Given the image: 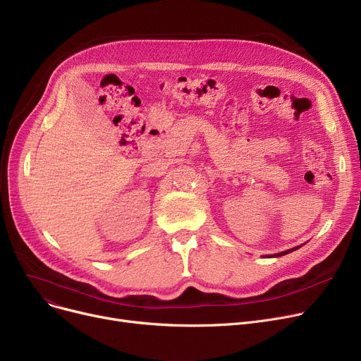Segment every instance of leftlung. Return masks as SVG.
Returning a JSON list of instances; mask_svg holds the SVG:
<instances>
[{"label": "left lung", "instance_id": "left-lung-1", "mask_svg": "<svg viewBox=\"0 0 361 361\" xmlns=\"http://www.w3.org/2000/svg\"><path fill=\"white\" fill-rule=\"evenodd\" d=\"M298 247H300V245H298ZM298 247H294V249H290V250H286V252H281V253H276V255H274V257H279V256H283V255H288V253H291V252L297 250ZM268 257H271V256H268Z\"/></svg>", "mask_w": 361, "mask_h": 361}]
</instances>
